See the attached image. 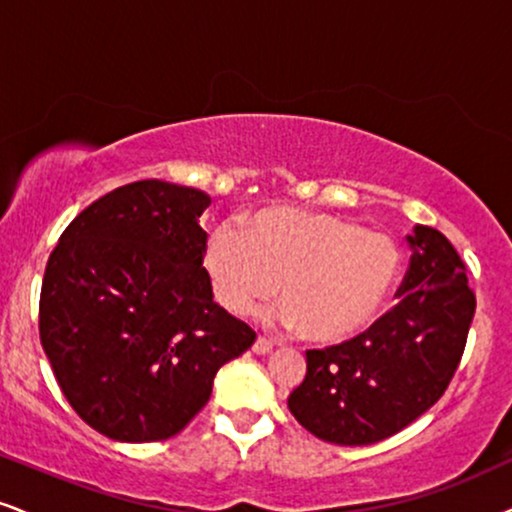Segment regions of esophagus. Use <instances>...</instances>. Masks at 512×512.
Listing matches in <instances>:
<instances>
[{
	"instance_id": "34e87169",
	"label": "esophagus",
	"mask_w": 512,
	"mask_h": 512,
	"mask_svg": "<svg viewBox=\"0 0 512 512\" xmlns=\"http://www.w3.org/2000/svg\"><path fill=\"white\" fill-rule=\"evenodd\" d=\"M273 351V342L266 337H256L254 342V353H258V356H266V353Z\"/></svg>"
}]
</instances>
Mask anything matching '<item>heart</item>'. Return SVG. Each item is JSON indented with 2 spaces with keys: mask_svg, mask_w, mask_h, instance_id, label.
Wrapping results in <instances>:
<instances>
[{
  "mask_svg": "<svg viewBox=\"0 0 512 512\" xmlns=\"http://www.w3.org/2000/svg\"><path fill=\"white\" fill-rule=\"evenodd\" d=\"M401 266L399 244L382 232L289 206L258 211L242 230L218 225L204 251L213 294L225 311H254L277 289L282 320L315 344L368 330L399 285Z\"/></svg>",
  "mask_w": 512,
  "mask_h": 512,
  "instance_id": "1",
  "label": "heart"
}]
</instances>
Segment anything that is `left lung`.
<instances>
[{
  "label": "left lung",
  "mask_w": 512,
  "mask_h": 512,
  "mask_svg": "<svg viewBox=\"0 0 512 512\" xmlns=\"http://www.w3.org/2000/svg\"><path fill=\"white\" fill-rule=\"evenodd\" d=\"M408 244L399 304L349 342L306 351V377L287 406L318 439H387L430 410L456 375L477 304L468 268L434 227L418 225Z\"/></svg>",
  "instance_id": "left-lung-1"
}]
</instances>
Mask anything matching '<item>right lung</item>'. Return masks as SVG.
I'll return each instance as SVG.
<instances>
[{
	"instance_id": "obj_1",
	"label": "right lung",
	"mask_w": 512,
	"mask_h": 512,
	"mask_svg": "<svg viewBox=\"0 0 512 512\" xmlns=\"http://www.w3.org/2000/svg\"><path fill=\"white\" fill-rule=\"evenodd\" d=\"M211 197L140 180L73 218L47 261L40 342L75 413L130 444L185 430L256 332L213 301L199 216Z\"/></svg>"
}]
</instances>
